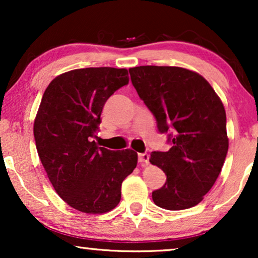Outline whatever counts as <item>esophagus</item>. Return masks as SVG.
<instances>
[{
    "label": "esophagus",
    "instance_id": "esophagus-1",
    "mask_svg": "<svg viewBox=\"0 0 258 258\" xmlns=\"http://www.w3.org/2000/svg\"><path fill=\"white\" fill-rule=\"evenodd\" d=\"M139 162L141 164L149 163V155L148 154H139Z\"/></svg>",
    "mask_w": 258,
    "mask_h": 258
}]
</instances>
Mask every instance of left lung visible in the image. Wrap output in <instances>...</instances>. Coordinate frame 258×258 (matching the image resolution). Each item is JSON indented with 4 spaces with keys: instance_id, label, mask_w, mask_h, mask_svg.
<instances>
[{
    "instance_id": "8db88e82",
    "label": "left lung",
    "mask_w": 258,
    "mask_h": 258,
    "mask_svg": "<svg viewBox=\"0 0 258 258\" xmlns=\"http://www.w3.org/2000/svg\"><path fill=\"white\" fill-rule=\"evenodd\" d=\"M133 86L157 122L169 134L171 148L153 151L150 163L167 175L153 191L157 207H195L216 182L227 156V116L221 98L200 74L179 67L130 68Z\"/></svg>"
}]
</instances>
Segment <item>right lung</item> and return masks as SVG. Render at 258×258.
<instances>
[{
    "label": "right lung",
    "mask_w": 258,
    "mask_h": 258,
    "mask_svg": "<svg viewBox=\"0 0 258 258\" xmlns=\"http://www.w3.org/2000/svg\"><path fill=\"white\" fill-rule=\"evenodd\" d=\"M128 83L126 69H75L55 77L42 97L34 122L38 156L55 191L81 213L114 209L137 165L134 150H108L94 141L104 103Z\"/></svg>",
    "instance_id": "add662e5"
}]
</instances>
